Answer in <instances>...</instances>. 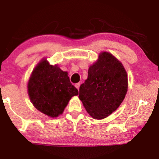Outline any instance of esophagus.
Here are the masks:
<instances>
[{
	"instance_id": "obj_1",
	"label": "esophagus",
	"mask_w": 159,
	"mask_h": 159,
	"mask_svg": "<svg viewBox=\"0 0 159 159\" xmlns=\"http://www.w3.org/2000/svg\"><path fill=\"white\" fill-rule=\"evenodd\" d=\"M80 83H76V85H75V87H76L77 89H78V90H79V88H80Z\"/></svg>"
}]
</instances>
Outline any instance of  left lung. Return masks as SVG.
Listing matches in <instances>:
<instances>
[{"label":"left lung","instance_id":"1","mask_svg":"<svg viewBox=\"0 0 159 159\" xmlns=\"http://www.w3.org/2000/svg\"><path fill=\"white\" fill-rule=\"evenodd\" d=\"M128 76L122 63L108 52L88 69V79L79 89V99L90 116L103 119L116 110L128 91Z\"/></svg>","mask_w":159,"mask_h":159}]
</instances>
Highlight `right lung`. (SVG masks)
Wrapping results in <instances>:
<instances>
[{
  "label": "right lung",
  "mask_w": 159,
  "mask_h": 159,
  "mask_svg": "<svg viewBox=\"0 0 159 159\" xmlns=\"http://www.w3.org/2000/svg\"><path fill=\"white\" fill-rule=\"evenodd\" d=\"M28 95L36 109L51 118L62 114L72 97L79 91L71 84L66 71L46 59L34 69L27 84Z\"/></svg>",
  "instance_id": "1"
}]
</instances>
